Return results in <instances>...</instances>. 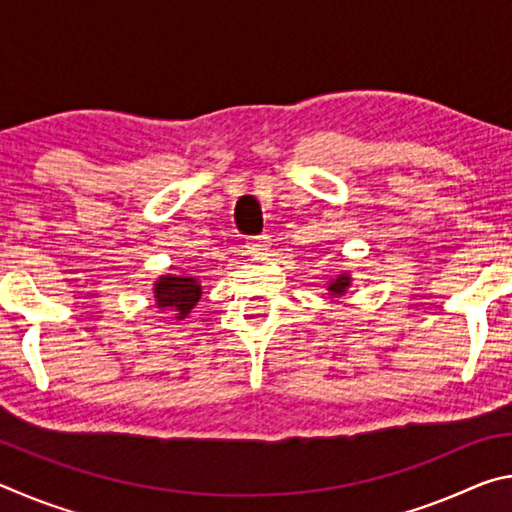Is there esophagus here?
Returning a JSON list of instances; mask_svg holds the SVG:
<instances>
[{
  "label": "esophagus",
  "mask_w": 512,
  "mask_h": 512,
  "mask_svg": "<svg viewBox=\"0 0 512 512\" xmlns=\"http://www.w3.org/2000/svg\"><path fill=\"white\" fill-rule=\"evenodd\" d=\"M268 246H271V237L268 235H257L253 239H248V253L250 255H259L262 250H268Z\"/></svg>",
  "instance_id": "obj_1"
}]
</instances>
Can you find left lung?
<instances>
[{"mask_svg": "<svg viewBox=\"0 0 512 512\" xmlns=\"http://www.w3.org/2000/svg\"><path fill=\"white\" fill-rule=\"evenodd\" d=\"M348 287H350V277L341 275V277H336L332 284H329V291H332L334 296H343L345 289H348Z\"/></svg>", "mask_w": 512, "mask_h": 512, "instance_id": "1", "label": "left lung"}]
</instances>
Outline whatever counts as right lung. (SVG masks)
<instances>
[{"label": "right lung", "mask_w": 512, "mask_h": 512, "mask_svg": "<svg viewBox=\"0 0 512 512\" xmlns=\"http://www.w3.org/2000/svg\"><path fill=\"white\" fill-rule=\"evenodd\" d=\"M155 300L160 309H169L180 320L201 300V284H196L194 277H160V282L155 284Z\"/></svg>", "instance_id": "right-lung-1"}]
</instances>
